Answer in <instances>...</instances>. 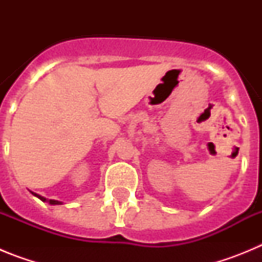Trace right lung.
<instances>
[{"label":"right lung","instance_id":"add662e5","mask_svg":"<svg viewBox=\"0 0 262 262\" xmlns=\"http://www.w3.org/2000/svg\"><path fill=\"white\" fill-rule=\"evenodd\" d=\"M32 193V191H31ZM34 194V195L35 196H38L39 200L40 201H43V202H48L50 203V205H61V202H60V201H55V200H47V198H45V196H41V195H39V194H36V193H32Z\"/></svg>","mask_w":262,"mask_h":262}]
</instances>
